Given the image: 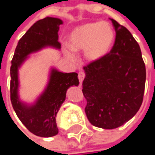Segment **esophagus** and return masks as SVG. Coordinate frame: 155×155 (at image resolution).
Returning a JSON list of instances; mask_svg holds the SVG:
<instances>
[{
    "label": "esophagus",
    "instance_id": "esophagus-1",
    "mask_svg": "<svg viewBox=\"0 0 155 155\" xmlns=\"http://www.w3.org/2000/svg\"><path fill=\"white\" fill-rule=\"evenodd\" d=\"M78 78H79V81H80V83L81 84V82L83 81L84 78H85V74L83 72H80L79 74H78Z\"/></svg>",
    "mask_w": 155,
    "mask_h": 155
}]
</instances>
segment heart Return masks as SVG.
<instances>
[{
	"mask_svg": "<svg viewBox=\"0 0 155 155\" xmlns=\"http://www.w3.org/2000/svg\"><path fill=\"white\" fill-rule=\"evenodd\" d=\"M115 40L112 26L107 22L84 23L75 27L68 36L69 46L64 48L65 55L75 59V51L84 50L87 60L94 62L105 57L111 49Z\"/></svg>",
	"mask_w": 155,
	"mask_h": 155,
	"instance_id": "heart-1",
	"label": "heart"
}]
</instances>
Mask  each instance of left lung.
Listing matches in <instances>:
<instances>
[{
  "label": "left lung",
  "mask_w": 155,
  "mask_h": 155,
  "mask_svg": "<svg viewBox=\"0 0 155 155\" xmlns=\"http://www.w3.org/2000/svg\"><path fill=\"white\" fill-rule=\"evenodd\" d=\"M111 22L116 31L111 51L83 68L87 117L103 129L117 128L135 116L142 104L146 83L139 44L125 27L114 19Z\"/></svg>",
  "instance_id": "1"
}]
</instances>
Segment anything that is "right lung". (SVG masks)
<instances>
[{
    "mask_svg": "<svg viewBox=\"0 0 155 155\" xmlns=\"http://www.w3.org/2000/svg\"><path fill=\"white\" fill-rule=\"evenodd\" d=\"M59 18L45 17L34 23L19 40L10 68V99L18 118L33 134L49 138L58 134L56 116L66 100L67 90L78 86L76 73H62L51 68L47 85L33 104L23 102L19 96V68L29 55L46 47L59 50Z\"/></svg>",
    "mask_w": 155,
    "mask_h": 155,
    "instance_id": "obj_1",
    "label": "right lung"
}]
</instances>
